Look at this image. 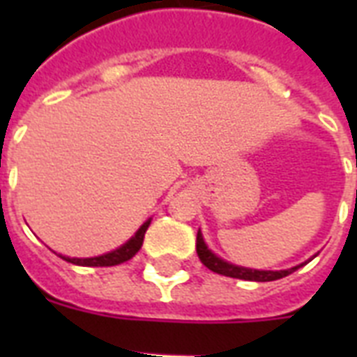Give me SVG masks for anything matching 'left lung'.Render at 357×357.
Returning <instances> with one entry per match:
<instances>
[{
  "mask_svg": "<svg viewBox=\"0 0 357 357\" xmlns=\"http://www.w3.org/2000/svg\"><path fill=\"white\" fill-rule=\"evenodd\" d=\"M196 254H198L200 261L209 268V271L217 272V274H222V276L248 280V282H274V280H280V278H285L289 276V274H293L296 268L302 266H293V268H287V271H255V268H244V266L231 265V263H226L224 259L217 257L211 250L207 248L206 243H204V237H202L200 234V229H198V235H196Z\"/></svg>",
  "mask_w": 357,
  "mask_h": 357,
  "instance_id": "left-lung-1",
  "label": "left lung"
}]
</instances>
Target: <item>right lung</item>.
<instances>
[{"label": "right lung", "mask_w": 357, "mask_h": 357, "mask_svg": "<svg viewBox=\"0 0 357 357\" xmlns=\"http://www.w3.org/2000/svg\"><path fill=\"white\" fill-rule=\"evenodd\" d=\"M150 226V220H146L140 229L135 234V237H131L128 243L120 246V248L113 250V252H109V254L98 255V257H86V259H77V257H63L68 263H74V265H81V266H113V265H120L123 261L131 259L137 252L142 246V241H144V234L146 229Z\"/></svg>", "instance_id": "add662e5"}]
</instances>
